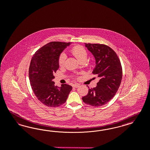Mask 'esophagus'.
Masks as SVG:
<instances>
[{
  "instance_id": "34e87169",
  "label": "esophagus",
  "mask_w": 150,
  "mask_h": 150,
  "mask_svg": "<svg viewBox=\"0 0 150 150\" xmlns=\"http://www.w3.org/2000/svg\"><path fill=\"white\" fill-rule=\"evenodd\" d=\"M79 86H80V85H79V84H78V83H75V84H73V85H72V87H73V88H79Z\"/></svg>"
}]
</instances>
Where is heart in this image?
<instances>
[{"mask_svg": "<svg viewBox=\"0 0 150 150\" xmlns=\"http://www.w3.org/2000/svg\"><path fill=\"white\" fill-rule=\"evenodd\" d=\"M71 52L72 55L75 57L80 62L86 61L88 57V52L83 46L76 45L75 47H73ZM66 59V54L62 52L59 57V64L60 67H63L64 65Z\"/></svg>", "mask_w": 150, "mask_h": 150, "instance_id": "heart-1", "label": "heart"}]
</instances>
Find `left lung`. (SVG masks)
Listing matches in <instances>:
<instances>
[{
	"label": "left lung",
	"instance_id": "1",
	"mask_svg": "<svg viewBox=\"0 0 150 150\" xmlns=\"http://www.w3.org/2000/svg\"><path fill=\"white\" fill-rule=\"evenodd\" d=\"M85 44L95 58L96 66L93 74L97 75L100 80L96 87L88 89L82 100L90 106L99 107L108 103L117 93L122 78V66L117 55L109 46Z\"/></svg>",
	"mask_w": 150,
	"mask_h": 150
}]
</instances>
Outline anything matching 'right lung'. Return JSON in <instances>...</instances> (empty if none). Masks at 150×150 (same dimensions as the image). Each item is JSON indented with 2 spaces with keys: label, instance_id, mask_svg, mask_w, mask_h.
Here are the masks:
<instances>
[{
  "label": "right lung",
  "instance_id": "obj_1",
  "mask_svg": "<svg viewBox=\"0 0 150 150\" xmlns=\"http://www.w3.org/2000/svg\"><path fill=\"white\" fill-rule=\"evenodd\" d=\"M70 42L52 41L38 50L31 59L29 76L32 90L41 103L48 107H57L65 103L72 86H55L52 80L59 67V57Z\"/></svg>",
  "mask_w": 150,
  "mask_h": 150
}]
</instances>
